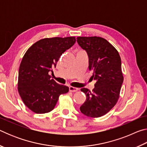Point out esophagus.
<instances>
[{"instance_id": "34e87169", "label": "esophagus", "mask_w": 147, "mask_h": 147, "mask_svg": "<svg viewBox=\"0 0 147 147\" xmlns=\"http://www.w3.org/2000/svg\"><path fill=\"white\" fill-rule=\"evenodd\" d=\"M78 90V88H74V87H72V86H70L69 87V91L71 92H76Z\"/></svg>"}]
</instances>
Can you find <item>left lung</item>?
<instances>
[{
    "label": "left lung",
    "mask_w": 147,
    "mask_h": 147,
    "mask_svg": "<svg viewBox=\"0 0 147 147\" xmlns=\"http://www.w3.org/2000/svg\"><path fill=\"white\" fill-rule=\"evenodd\" d=\"M79 46L89 57V69L96 81L93 91L82 88L86 100L80 109L90 117L105 115L115 105L123 82L121 59L118 51L106 39L100 37H78Z\"/></svg>",
    "instance_id": "left-lung-1"
}]
</instances>
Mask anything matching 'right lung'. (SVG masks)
<instances>
[{
    "label": "right lung",
    "mask_w": 147,
    "mask_h": 147,
    "mask_svg": "<svg viewBox=\"0 0 147 147\" xmlns=\"http://www.w3.org/2000/svg\"><path fill=\"white\" fill-rule=\"evenodd\" d=\"M75 42V37L45 38L26 52L19 69L18 91L24 104L33 112H50L59 95L69 91L67 86L56 83L49 73Z\"/></svg>",
    "instance_id": "right-lung-1"
}]
</instances>
